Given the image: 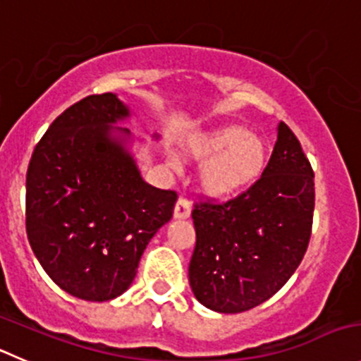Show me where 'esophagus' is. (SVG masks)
Instances as JSON below:
<instances>
[{
    "label": "esophagus",
    "mask_w": 361,
    "mask_h": 361,
    "mask_svg": "<svg viewBox=\"0 0 361 361\" xmlns=\"http://www.w3.org/2000/svg\"><path fill=\"white\" fill-rule=\"evenodd\" d=\"M191 214V207H190V202L186 198H178L177 204H175L173 209V218L175 219H186L190 218Z\"/></svg>",
    "instance_id": "esophagus-1"
}]
</instances>
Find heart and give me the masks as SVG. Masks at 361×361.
Instances as JSON below:
<instances>
[{
	"label": "heart",
	"instance_id": "b5f03b06",
	"mask_svg": "<svg viewBox=\"0 0 361 361\" xmlns=\"http://www.w3.org/2000/svg\"><path fill=\"white\" fill-rule=\"evenodd\" d=\"M184 154L204 163L198 173L200 190L207 197L226 200L259 183L269 161V143L241 123H225L191 136Z\"/></svg>",
	"mask_w": 361,
	"mask_h": 361
}]
</instances>
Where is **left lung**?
Here are the masks:
<instances>
[{
  "label": "left lung",
  "mask_w": 361,
  "mask_h": 361,
  "mask_svg": "<svg viewBox=\"0 0 361 361\" xmlns=\"http://www.w3.org/2000/svg\"><path fill=\"white\" fill-rule=\"evenodd\" d=\"M266 171L225 204H197L190 286L204 307L239 314L269 300L294 274L312 234L314 171L283 122Z\"/></svg>",
  "instance_id": "obj_1"
}]
</instances>
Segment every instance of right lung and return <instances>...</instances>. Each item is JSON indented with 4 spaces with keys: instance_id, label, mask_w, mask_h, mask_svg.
<instances>
[{
    "instance_id": "1",
    "label": "right lung",
    "mask_w": 361,
    "mask_h": 361,
    "mask_svg": "<svg viewBox=\"0 0 361 361\" xmlns=\"http://www.w3.org/2000/svg\"><path fill=\"white\" fill-rule=\"evenodd\" d=\"M131 115L118 95H88L51 123L30 161V245L51 280L85 301L115 300L129 289L177 202L175 191L142 177L135 136L118 127Z\"/></svg>"
}]
</instances>
